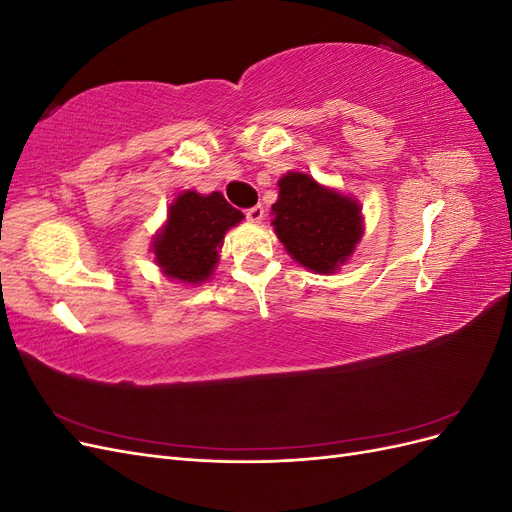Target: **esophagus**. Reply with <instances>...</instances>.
Wrapping results in <instances>:
<instances>
[{"instance_id":"esophagus-1","label":"esophagus","mask_w":512,"mask_h":512,"mask_svg":"<svg viewBox=\"0 0 512 512\" xmlns=\"http://www.w3.org/2000/svg\"><path fill=\"white\" fill-rule=\"evenodd\" d=\"M245 215H247V220H250V222L260 224L262 218H265V209H262L260 205H256V207H252V209H247Z\"/></svg>"}]
</instances>
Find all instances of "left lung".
<instances>
[{"instance_id":"left-lung-1","label":"left lung","mask_w":512,"mask_h":512,"mask_svg":"<svg viewBox=\"0 0 512 512\" xmlns=\"http://www.w3.org/2000/svg\"><path fill=\"white\" fill-rule=\"evenodd\" d=\"M277 188L280 196L271 205V224L288 256L312 273H337L363 239L359 200L301 170L282 175Z\"/></svg>"}]
</instances>
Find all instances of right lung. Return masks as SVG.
<instances>
[{"label": "right lung", "mask_w": 512, "mask_h": 512, "mask_svg": "<svg viewBox=\"0 0 512 512\" xmlns=\"http://www.w3.org/2000/svg\"><path fill=\"white\" fill-rule=\"evenodd\" d=\"M245 215L222 192H179L151 241L153 260L170 282L198 286L218 267L224 237Z\"/></svg>", "instance_id": "add662e5"}]
</instances>
